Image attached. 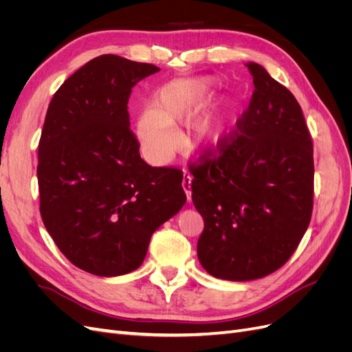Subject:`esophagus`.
Segmentation results:
<instances>
[{
	"label": "esophagus",
	"mask_w": 352,
	"mask_h": 352,
	"mask_svg": "<svg viewBox=\"0 0 352 352\" xmlns=\"http://www.w3.org/2000/svg\"><path fill=\"white\" fill-rule=\"evenodd\" d=\"M190 182H192V177H190L189 175H185V177L182 180V188L185 190L188 201H190V194H192V192H190Z\"/></svg>",
	"instance_id": "obj_1"
}]
</instances>
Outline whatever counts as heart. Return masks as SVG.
<instances>
[{
    "mask_svg": "<svg viewBox=\"0 0 352 352\" xmlns=\"http://www.w3.org/2000/svg\"><path fill=\"white\" fill-rule=\"evenodd\" d=\"M214 91V79L199 76L173 79L154 92L151 110L142 111L135 122V135L150 162L157 164L166 162L176 146L173 129L188 123L195 115L197 117L190 126V145L201 151H212L226 141L238 102L226 95L205 109Z\"/></svg>",
    "mask_w": 352,
    "mask_h": 352,
    "instance_id": "b5f03b06",
    "label": "heart"
}]
</instances>
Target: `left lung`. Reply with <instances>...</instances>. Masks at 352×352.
Wrapping results in <instances>:
<instances>
[{
  "label": "left lung",
  "instance_id": "left-lung-1",
  "mask_svg": "<svg viewBox=\"0 0 352 352\" xmlns=\"http://www.w3.org/2000/svg\"><path fill=\"white\" fill-rule=\"evenodd\" d=\"M236 131L192 167V202L204 219L197 252L223 280L261 279L289 260L313 211V142L300 104L261 65Z\"/></svg>",
  "mask_w": 352,
  "mask_h": 352
}]
</instances>
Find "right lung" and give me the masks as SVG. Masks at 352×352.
I'll list each match as a JSON object with an SVG mask.
<instances>
[{
  "instance_id": "add662e5",
  "label": "right lung",
  "mask_w": 352,
  "mask_h": 352,
  "mask_svg": "<svg viewBox=\"0 0 352 352\" xmlns=\"http://www.w3.org/2000/svg\"><path fill=\"white\" fill-rule=\"evenodd\" d=\"M160 72L114 54L88 61L54 94L38 146L42 221L76 267L104 278L136 270L153 233L186 202L182 172L140 155L127 101Z\"/></svg>"
}]
</instances>
